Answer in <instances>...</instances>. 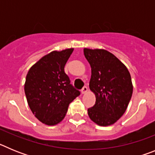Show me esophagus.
Instances as JSON below:
<instances>
[{"label":"esophagus","instance_id":"1","mask_svg":"<svg viewBox=\"0 0 155 155\" xmlns=\"http://www.w3.org/2000/svg\"><path fill=\"white\" fill-rule=\"evenodd\" d=\"M87 92V87L86 86H84L83 88L81 89V93L82 94H85V93Z\"/></svg>","mask_w":155,"mask_h":155}]
</instances>
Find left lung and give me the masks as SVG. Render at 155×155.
I'll use <instances>...</instances> for the list:
<instances>
[{"label":"left lung","mask_w":155,"mask_h":155,"mask_svg":"<svg viewBox=\"0 0 155 155\" xmlns=\"http://www.w3.org/2000/svg\"><path fill=\"white\" fill-rule=\"evenodd\" d=\"M91 68L90 90L95 95L89 118L101 127L113 125L126 112L133 94L130 74L113 53L103 49H84Z\"/></svg>","instance_id":"1"}]
</instances>
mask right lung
<instances>
[{"mask_svg": "<svg viewBox=\"0 0 155 155\" xmlns=\"http://www.w3.org/2000/svg\"><path fill=\"white\" fill-rule=\"evenodd\" d=\"M73 51V48L52 51L31 66L26 75L24 88L28 105L34 116L46 125L60 124L69 104L80 94L64 72Z\"/></svg>", "mask_w": 155, "mask_h": 155, "instance_id": "right-lung-1", "label": "right lung"}]
</instances>
